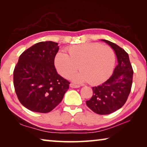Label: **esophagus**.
Segmentation results:
<instances>
[{"label":"esophagus","mask_w":147,"mask_h":147,"mask_svg":"<svg viewBox=\"0 0 147 147\" xmlns=\"http://www.w3.org/2000/svg\"><path fill=\"white\" fill-rule=\"evenodd\" d=\"M70 87L72 88H78L80 86L79 85H76V84L71 83V84H70Z\"/></svg>","instance_id":"obj_1"}]
</instances>
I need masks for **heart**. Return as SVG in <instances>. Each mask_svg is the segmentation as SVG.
I'll list each match as a JSON object with an SVG mask.
<instances>
[{"label": "heart", "instance_id": "heart-1", "mask_svg": "<svg viewBox=\"0 0 147 147\" xmlns=\"http://www.w3.org/2000/svg\"><path fill=\"white\" fill-rule=\"evenodd\" d=\"M66 54L58 53L54 59L57 71L67 78L76 73L81 72L72 77L76 82H88L96 85L106 81L113 70L115 56L111 48L95 43H86L69 47Z\"/></svg>", "mask_w": 147, "mask_h": 147}]
</instances>
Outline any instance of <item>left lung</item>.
Listing matches in <instances>:
<instances>
[{"label":"left lung","mask_w":147,"mask_h":147,"mask_svg":"<svg viewBox=\"0 0 147 147\" xmlns=\"http://www.w3.org/2000/svg\"><path fill=\"white\" fill-rule=\"evenodd\" d=\"M114 51L118 63L112 75L101 85L93 87V96L86 104L93 112L107 115L123 107L130 93L133 80V69L128 53L117 45L106 39Z\"/></svg>","instance_id":"obj_1"}]
</instances>
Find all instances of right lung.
I'll use <instances>...</instances> for the list:
<instances>
[{"instance_id":"right-lung-1","label":"right lung","mask_w":147,"mask_h":147,"mask_svg":"<svg viewBox=\"0 0 147 147\" xmlns=\"http://www.w3.org/2000/svg\"><path fill=\"white\" fill-rule=\"evenodd\" d=\"M58 43L42 41L19 56L13 71V85L19 100L29 110L48 113L61 102L70 82L58 74L54 58Z\"/></svg>"}]
</instances>
